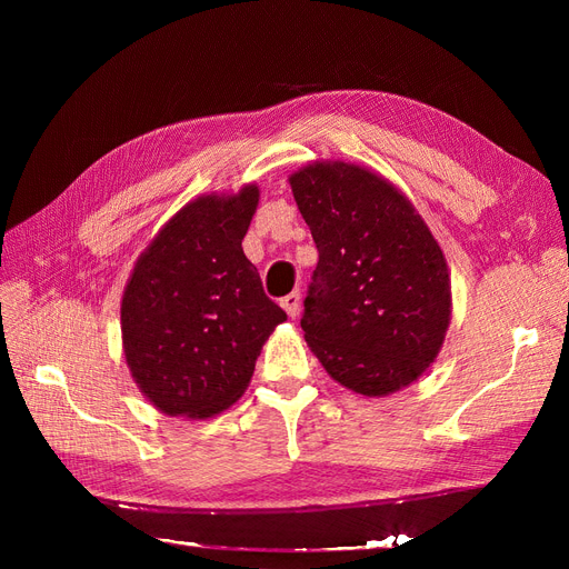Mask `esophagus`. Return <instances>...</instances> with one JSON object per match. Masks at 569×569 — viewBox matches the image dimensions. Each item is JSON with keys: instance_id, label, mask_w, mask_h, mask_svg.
<instances>
[{"instance_id": "34e87169", "label": "esophagus", "mask_w": 569, "mask_h": 569, "mask_svg": "<svg viewBox=\"0 0 569 569\" xmlns=\"http://www.w3.org/2000/svg\"><path fill=\"white\" fill-rule=\"evenodd\" d=\"M280 303H282V308H284L289 318H297L299 308H301V295H299V291H291V295H287Z\"/></svg>"}]
</instances>
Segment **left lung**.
I'll return each mask as SVG.
<instances>
[{"mask_svg":"<svg viewBox=\"0 0 569 569\" xmlns=\"http://www.w3.org/2000/svg\"><path fill=\"white\" fill-rule=\"evenodd\" d=\"M289 184L318 247L301 318L308 347L356 393L408 387L451 320L437 239L399 189L366 168L313 163Z\"/></svg>","mask_w":569,"mask_h":569,"instance_id":"obj_1","label":"left lung"}]
</instances>
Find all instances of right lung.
Here are the masks:
<instances>
[{"label": "right lung", "mask_w": 569, "mask_h": 569, "mask_svg": "<svg viewBox=\"0 0 569 569\" xmlns=\"http://www.w3.org/2000/svg\"><path fill=\"white\" fill-rule=\"evenodd\" d=\"M256 206L253 184L199 197L137 258L120 303L123 349L137 387L168 416L211 418L232 406L287 320L242 249Z\"/></svg>", "instance_id": "right-lung-1"}]
</instances>
